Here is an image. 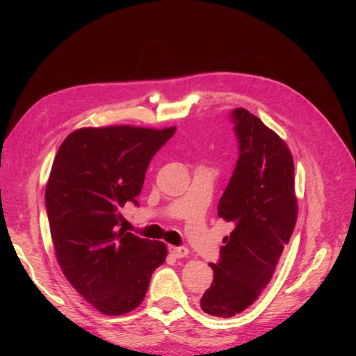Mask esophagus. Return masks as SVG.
Listing matches in <instances>:
<instances>
[{"label":"esophagus","mask_w":356,"mask_h":356,"mask_svg":"<svg viewBox=\"0 0 356 356\" xmlns=\"http://www.w3.org/2000/svg\"><path fill=\"white\" fill-rule=\"evenodd\" d=\"M169 252L175 258H184L188 255V250L186 246H169Z\"/></svg>","instance_id":"esophagus-1"}]
</instances>
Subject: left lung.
<instances>
[{"mask_svg":"<svg viewBox=\"0 0 356 356\" xmlns=\"http://www.w3.org/2000/svg\"><path fill=\"white\" fill-rule=\"evenodd\" d=\"M239 157L218 203L234 224L222 239L213 281L200 298L204 314L232 318L250 307L270 282L297 221L294 160L286 144L245 108L232 113Z\"/></svg>","mask_w":356,"mask_h":356,"instance_id":"8db88e82","label":"left lung"}]
</instances>
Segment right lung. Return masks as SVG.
<instances>
[{
  "instance_id": "right-lung-1",
  "label": "right lung",
  "mask_w": 356,
  "mask_h": 356,
  "mask_svg": "<svg viewBox=\"0 0 356 356\" xmlns=\"http://www.w3.org/2000/svg\"><path fill=\"white\" fill-rule=\"evenodd\" d=\"M175 127H83L59 147L46 187L51 241L63 275L104 315L141 305L163 242L118 229L126 202L138 207L149 160Z\"/></svg>"
}]
</instances>
